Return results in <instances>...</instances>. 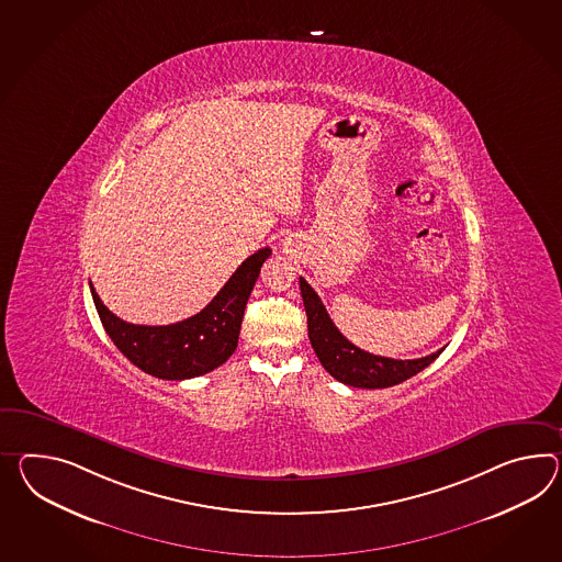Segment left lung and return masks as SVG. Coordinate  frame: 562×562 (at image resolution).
<instances>
[{
	"instance_id": "left-lung-1",
	"label": "left lung",
	"mask_w": 562,
	"mask_h": 562,
	"mask_svg": "<svg viewBox=\"0 0 562 562\" xmlns=\"http://www.w3.org/2000/svg\"><path fill=\"white\" fill-rule=\"evenodd\" d=\"M301 294L306 318H308V339L315 349L316 357L323 363V368L345 385L366 387V390L392 387L428 368L445 349L442 347L437 353H430L420 359L373 356L342 337L341 330L337 329L335 323L330 321L325 304L304 278H301Z\"/></svg>"
}]
</instances>
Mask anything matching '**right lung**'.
<instances>
[{"mask_svg":"<svg viewBox=\"0 0 562 562\" xmlns=\"http://www.w3.org/2000/svg\"><path fill=\"white\" fill-rule=\"evenodd\" d=\"M270 254V247L258 249L201 313L165 327L125 323L101 302L93 284L89 286L103 329L136 368L160 380H191L220 368L233 356L247 299Z\"/></svg>","mask_w":562,"mask_h":562,"instance_id":"add662e5","label":"right lung"}]
</instances>
